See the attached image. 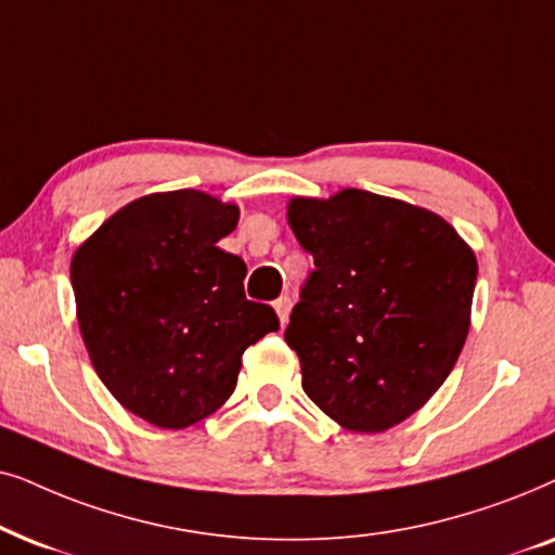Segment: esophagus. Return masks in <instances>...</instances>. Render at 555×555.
Wrapping results in <instances>:
<instances>
[{
  "label": "esophagus",
  "instance_id": "34e87169",
  "mask_svg": "<svg viewBox=\"0 0 555 555\" xmlns=\"http://www.w3.org/2000/svg\"><path fill=\"white\" fill-rule=\"evenodd\" d=\"M273 309H276V314H279V322L282 324H286L289 322V314H292V297H279L276 301H273Z\"/></svg>",
  "mask_w": 555,
  "mask_h": 555
}]
</instances>
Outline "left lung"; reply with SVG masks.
<instances>
[{
	"mask_svg": "<svg viewBox=\"0 0 555 555\" xmlns=\"http://www.w3.org/2000/svg\"><path fill=\"white\" fill-rule=\"evenodd\" d=\"M289 225L314 256L284 332L301 388L350 431L401 424L460 358L475 254L444 218L365 190L292 201Z\"/></svg>",
	"mask_w": 555,
	"mask_h": 555,
	"instance_id": "1",
	"label": "left lung"
}]
</instances>
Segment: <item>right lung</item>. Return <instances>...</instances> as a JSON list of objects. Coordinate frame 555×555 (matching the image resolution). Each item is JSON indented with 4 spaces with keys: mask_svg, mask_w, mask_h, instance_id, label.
I'll list each match as a JSON object with an SVG mask.
<instances>
[{
    "mask_svg": "<svg viewBox=\"0 0 555 555\" xmlns=\"http://www.w3.org/2000/svg\"><path fill=\"white\" fill-rule=\"evenodd\" d=\"M238 208L195 190L139 197L111 216L70 263L91 363L124 409L159 428L218 411L238 383L246 347L279 330L246 299L243 258L216 243Z\"/></svg>",
    "mask_w": 555,
    "mask_h": 555,
    "instance_id": "obj_1",
    "label": "right lung"
}]
</instances>
